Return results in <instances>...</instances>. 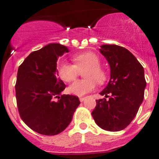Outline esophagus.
Here are the masks:
<instances>
[{"mask_svg":"<svg viewBox=\"0 0 159 159\" xmlns=\"http://www.w3.org/2000/svg\"><path fill=\"white\" fill-rule=\"evenodd\" d=\"M84 99H85V97H80V98H79V100L81 102H83Z\"/></svg>","mask_w":159,"mask_h":159,"instance_id":"1","label":"esophagus"}]
</instances>
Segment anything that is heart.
<instances>
[{
    "instance_id": "1",
    "label": "heart",
    "mask_w": 159,
    "mask_h": 159,
    "mask_svg": "<svg viewBox=\"0 0 159 159\" xmlns=\"http://www.w3.org/2000/svg\"><path fill=\"white\" fill-rule=\"evenodd\" d=\"M75 64L64 61L58 66V74L61 79L66 82L73 81L84 73L87 79L79 80L70 84L67 89L70 94L82 96L95 89L96 82L102 84L106 81V73L100 67V59L95 53L92 52L75 55L72 58Z\"/></svg>"
}]
</instances>
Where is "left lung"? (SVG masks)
Masks as SVG:
<instances>
[{
    "label": "left lung",
    "mask_w": 159,
    "mask_h": 159,
    "mask_svg": "<svg viewBox=\"0 0 159 159\" xmlns=\"http://www.w3.org/2000/svg\"><path fill=\"white\" fill-rule=\"evenodd\" d=\"M99 50L110 67V79L100 95L109 98L96 100L92 115L103 130L120 131L134 119L144 99V67L124 47L102 45Z\"/></svg>",
    "instance_id": "left-lung-1"
}]
</instances>
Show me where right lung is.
I'll return each instance as SVG.
<instances>
[{"instance_id": "right-lung-1", "label": "right lung", "mask_w": 159, "mask_h": 159, "mask_svg": "<svg viewBox=\"0 0 159 159\" xmlns=\"http://www.w3.org/2000/svg\"><path fill=\"white\" fill-rule=\"evenodd\" d=\"M68 52L65 46L50 43L31 53L18 67V112L29 128L41 134L52 136L65 130L80 104L78 97L61 95L66 85L57 77V61Z\"/></svg>"}]
</instances>
